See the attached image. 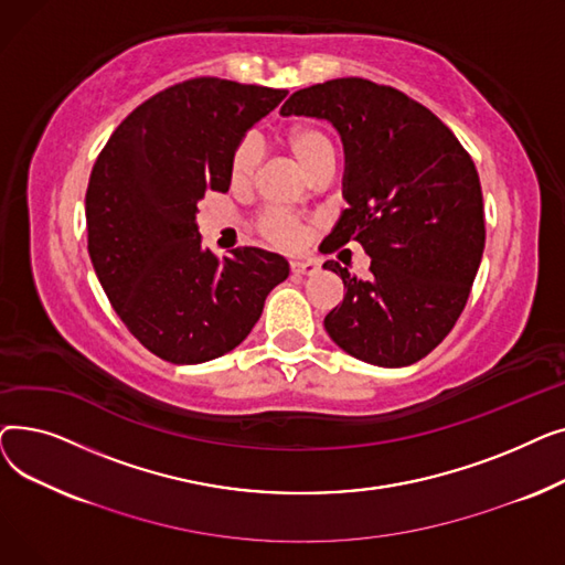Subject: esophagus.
<instances>
[{"label": "esophagus", "mask_w": 565, "mask_h": 565, "mask_svg": "<svg viewBox=\"0 0 565 565\" xmlns=\"http://www.w3.org/2000/svg\"><path fill=\"white\" fill-rule=\"evenodd\" d=\"M290 273L292 275H316L318 265L311 260H290Z\"/></svg>", "instance_id": "obj_1"}]
</instances>
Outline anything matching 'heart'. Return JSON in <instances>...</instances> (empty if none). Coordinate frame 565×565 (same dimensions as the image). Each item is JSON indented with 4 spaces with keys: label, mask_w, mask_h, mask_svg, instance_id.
<instances>
[{
    "label": "heart",
    "mask_w": 565,
    "mask_h": 565,
    "mask_svg": "<svg viewBox=\"0 0 565 565\" xmlns=\"http://www.w3.org/2000/svg\"><path fill=\"white\" fill-rule=\"evenodd\" d=\"M284 143L290 151L292 160L302 167L307 175L318 171L324 164H334V146L328 132L311 124L290 126L284 132ZM260 146L254 137H245L235 146L231 158V181L233 185H247L258 167ZM258 231L267 241L281 247H298L305 241V228L298 220L284 213H265L258 220Z\"/></svg>",
    "instance_id": "1"
}]
</instances>
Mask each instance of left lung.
I'll use <instances>...</instances> for the list:
<instances>
[{"label":"left lung","mask_w":565,"mask_h":565,"mask_svg":"<svg viewBox=\"0 0 565 565\" xmlns=\"http://www.w3.org/2000/svg\"><path fill=\"white\" fill-rule=\"evenodd\" d=\"M281 114L324 118L343 141L348 207L320 252L358 241L371 256L366 279L324 260L345 286L324 330L375 366L424 360L454 330L486 247L473 160L428 107L362 77L300 88Z\"/></svg>","instance_id":"1"}]
</instances>
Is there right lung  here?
Wrapping results in <instances>:
<instances>
[{"label": "right lung", "instance_id": "right-lung-1", "mask_svg": "<svg viewBox=\"0 0 565 565\" xmlns=\"http://www.w3.org/2000/svg\"><path fill=\"white\" fill-rule=\"evenodd\" d=\"M286 88L194 77L124 118L86 188L88 256L130 334L171 364L241 345L288 260L258 247L217 258L196 226L207 190L228 192L231 158Z\"/></svg>", "mask_w": 565, "mask_h": 565}]
</instances>
